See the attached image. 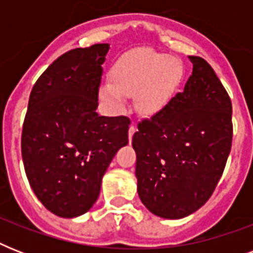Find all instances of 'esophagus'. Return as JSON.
I'll return each instance as SVG.
<instances>
[{
  "label": "esophagus",
  "mask_w": 253,
  "mask_h": 253,
  "mask_svg": "<svg viewBox=\"0 0 253 253\" xmlns=\"http://www.w3.org/2000/svg\"><path fill=\"white\" fill-rule=\"evenodd\" d=\"M135 131H136L135 126L134 125H131L130 128H128V139H130V142H131V139H132V135L135 134Z\"/></svg>",
  "instance_id": "obj_1"
}]
</instances>
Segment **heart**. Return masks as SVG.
Instances as JSON below:
<instances>
[{"label":"heart","mask_w":253,"mask_h":253,"mask_svg":"<svg viewBox=\"0 0 253 253\" xmlns=\"http://www.w3.org/2000/svg\"><path fill=\"white\" fill-rule=\"evenodd\" d=\"M111 80L103 83L99 94L114 107H122L127 95L143 115H156L168 106L182 81V65L168 53L134 51L119 57L111 68Z\"/></svg>","instance_id":"1"}]
</instances>
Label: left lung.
I'll list each match as a JSON object with an SVG mask.
<instances>
[{"label": "left lung", "mask_w": 253, "mask_h": 253, "mask_svg": "<svg viewBox=\"0 0 253 253\" xmlns=\"http://www.w3.org/2000/svg\"><path fill=\"white\" fill-rule=\"evenodd\" d=\"M189 59L193 72L184 90L132 136L139 198L164 219H181L205 205L231 151V99L208 61Z\"/></svg>", "instance_id": "8db88e82"}]
</instances>
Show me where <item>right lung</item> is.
Wrapping results in <instances>:
<instances>
[{"instance_id":"obj_1","label":"right lung","mask_w":253,"mask_h":253,"mask_svg":"<svg viewBox=\"0 0 253 253\" xmlns=\"http://www.w3.org/2000/svg\"><path fill=\"white\" fill-rule=\"evenodd\" d=\"M109 48L101 43L61 55L30 94L22 130L26 176L43 206L61 218L90 210L107 167L128 143L130 119L95 111Z\"/></svg>"}]
</instances>
